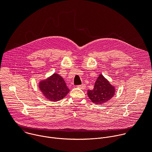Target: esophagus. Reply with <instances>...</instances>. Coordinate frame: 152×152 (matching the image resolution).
Here are the masks:
<instances>
[{
    "label": "esophagus",
    "mask_w": 152,
    "mask_h": 152,
    "mask_svg": "<svg viewBox=\"0 0 152 152\" xmlns=\"http://www.w3.org/2000/svg\"><path fill=\"white\" fill-rule=\"evenodd\" d=\"M77 87L79 88H80L82 90H84L86 87V86L85 84H82V85H77Z\"/></svg>",
    "instance_id": "esophagus-1"
}]
</instances>
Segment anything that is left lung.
<instances>
[{
  "label": "left lung",
  "instance_id": "left-lung-1",
  "mask_svg": "<svg viewBox=\"0 0 152 152\" xmlns=\"http://www.w3.org/2000/svg\"><path fill=\"white\" fill-rule=\"evenodd\" d=\"M115 93V86L102 74L97 77L94 88L87 91L88 97L96 104L105 103L113 97Z\"/></svg>",
  "mask_w": 152,
  "mask_h": 152
}]
</instances>
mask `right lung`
I'll list each match as a JSON object with an SVG mask.
<instances>
[{
	"label": "right lung",
	"mask_w": 152,
	"mask_h": 152,
	"mask_svg": "<svg viewBox=\"0 0 152 152\" xmlns=\"http://www.w3.org/2000/svg\"><path fill=\"white\" fill-rule=\"evenodd\" d=\"M38 86L44 96L51 102H57L64 99L70 91L63 78L56 73L41 80Z\"/></svg>",
	"instance_id": "obj_1"
}]
</instances>
